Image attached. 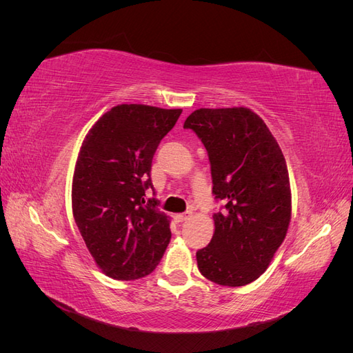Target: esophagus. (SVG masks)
<instances>
[{"mask_svg": "<svg viewBox=\"0 0 353 353\" xmlns=\"http://www.w3.org/2000/svg\"><path fill=\"white\" fill-rule=\"evenodd\" d=\"M188 218H190V215H187V213H178V215H175V216H174L175 222H178V223H183V222H185Z\"/></svg>", "mask_w": 353, "mask_h": 353, "instance_id": "esophagus-1", "label": "esophagus"}]
</instances>
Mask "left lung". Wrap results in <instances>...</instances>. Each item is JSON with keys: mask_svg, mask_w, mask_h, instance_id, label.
<instances>
[{"mask_svg": "<svg viewBox=\"0 0 353 353\" xmlns=\"http://www.w3.org/2000/svg\"><path fill=\"white\" fill-rule=\"evenodd\" d=\"M210 160L215 232L197 250L203 276L219 285H245L268 268L292 215L290 179L279 143L245 108L199 109L184 123Z\"/></svg>", "mask_w": 353, "mask_h": 353, "instance_id": "obj_1", "label": "left lung"}]
</instances>
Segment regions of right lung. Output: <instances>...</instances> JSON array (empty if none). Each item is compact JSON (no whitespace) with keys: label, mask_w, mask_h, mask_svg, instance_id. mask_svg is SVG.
I'll return each mask as SVG.
<instances>
[{"label":"right lung","mask_w":353,"mask_h":353,"mask_svg":"<svg viewBox=\"0 0 353 353\" xmlns=\"http://www.w3.org/2000/svg\"><path fill=\"white\" fill-rule=\"evenodd\" d=\"M181 109L121 104L85 137L74 166L73 218L94 261L114 280L154 271L170 241L169 218L159 209L152 162ZM152 188L154 197L145 199Z\"/></svg>","instance_id":"1"}]
</instances>
